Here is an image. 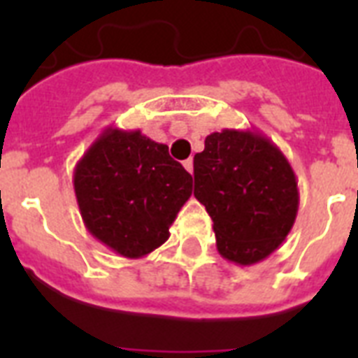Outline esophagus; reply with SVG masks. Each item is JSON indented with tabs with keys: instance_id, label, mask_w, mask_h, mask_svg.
<instances>
[{
	"instance_id": "34e87169",
	"label": "esophagus",
	"mask_w": 358,
	"mask_h": 358,
	"mask_svg": "<svg viewBox=\"0 0 358 358\" xmlns=\"http://www.w3.org/2000/svg\"><path fill=\"white\" fill-rule=\"evenodd\" d=\"M184 167L187 169V173L193 174V159H191V157H189V159H185V162H184Z\"/></svg>"
}]
</instances>
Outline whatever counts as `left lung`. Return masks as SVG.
I'll use <instances>...</instances> for the list:
<instances>
[{
	"label": "left lung",
	"instance_id": "left-lung-1",
	"mask_svg": "<svg viewBox=\"0 0 358 358\" xmlns=\"http://www.w3.org/2000/svg\"><path fill=\"white\" fill-rule=\"evenodd\" d=\"M193 171L196 201L212 217L223 258L252 266L282 245L297 217L299 189L289 162L266 135L213 131Z\"/></svg>",
	"mask_w": 358,
	"mask_h": 358
}]
</instances>
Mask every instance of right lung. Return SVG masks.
Instances as JSON below:
<instances>
[{
	"instance_id": "obj_1",
	"label": "right lung",
	"mask_w": 358,
	"mask_h": 358,
	"mask_svg": "<svg viewBox=\"0 0 358 358\" xmlns=\"http://www.w3.org/2000/svg\"><path fill=\"white\" fill-rule=\"evenodd\" d=\"M74 191L87 230L117 255L141 258L169 239L193 178L167 145L111 126L76 165Z\"/></svg>"
}]
</instances>
